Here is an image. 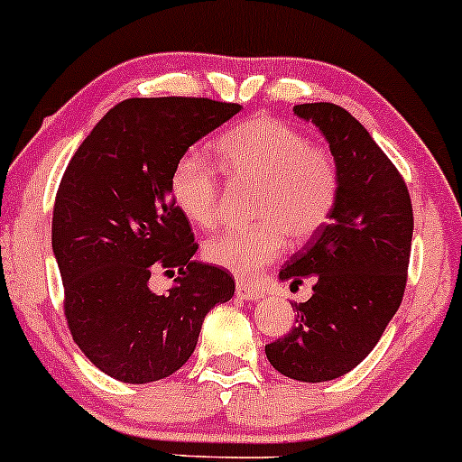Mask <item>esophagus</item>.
<instances>
[{
    "label": "esophagus",
    "instance_id": "34e87169",
    "mask_svg": "<svg viewBox=\"0 0 462 462\" xmlns=\"http://www.w3.org/2000/svg\"><path fill=\"white\" fill-rule=\"evenodd\" d=\"M236 294H237V297H240V299L257 300V299L263 297V290L251 286V283H246V282H237V283H236Z\"/></svg>",
    "mask_w": 462,
    "mask_h": 462
}]
</instances>
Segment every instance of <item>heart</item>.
Instances as JSON below:
<instances>
[{"instance_id": "obj_1", "label": "heart", "mask_w": 462, "mask_h": 462, "mask_svg": "<svg viewBox=\"0 0 462 462\" xmlns=\"http://www.w3.org/2000/svg\"><path fill=\"white\" fill-rule=\"evenodd\" d=\"M217 163L236 188H255L253 226L205 242L214 266L242 279L255 277L282 257L286 242L305 245L334 216L340 196V165L329 148L271 116H257L226 131L216 143ZM174 203L191 225L211 229L222 214V185L216 165L185 154L172 172Z\"/></svg>"}]
</instances>
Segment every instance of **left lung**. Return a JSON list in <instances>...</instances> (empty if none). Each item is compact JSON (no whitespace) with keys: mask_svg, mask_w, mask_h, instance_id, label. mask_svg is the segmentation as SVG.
Segmentation results:
<instances>
[{"mask_svg":"<svg viewBox=\"0 0 462 462\" xmlns=\"http://www.w3.org/2000/svg\"><path fill=\"white\" fill-rule=\"evenodd\" d=\"M323 131L340 165L334 216L290 257L279 277L314 282L294 303L297 328L266 345L268 362L299 382H328L356 369L384 334L408 282L412 203L406 180L357 119L331 102L294 106Z\"/></svg>","mask_w":462,"mask_h":462,"instance_id":"obj_1","label":"left lung"}]
</instances>
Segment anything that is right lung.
<instances>
[{"mask_svg":"<svg viewBox=\"0 0 462 462\" xmlns=\"http://www.w3.org/2000/svg\"><path fill=\"white\" fill-rule=\"evenodd\" d=\"M242 106L209 97H131L106 113L67 165L54 200L51 248L74 343L113 380L146 384L179 371L214 305L236 282L194 262L189 220L172 196L174 165ZM157 267L181 274L168 295Z\"/></svg>","mask_w":462,"mask_h":462,"instance_id":"obj_1","label":"right lung"}]
</instances>
